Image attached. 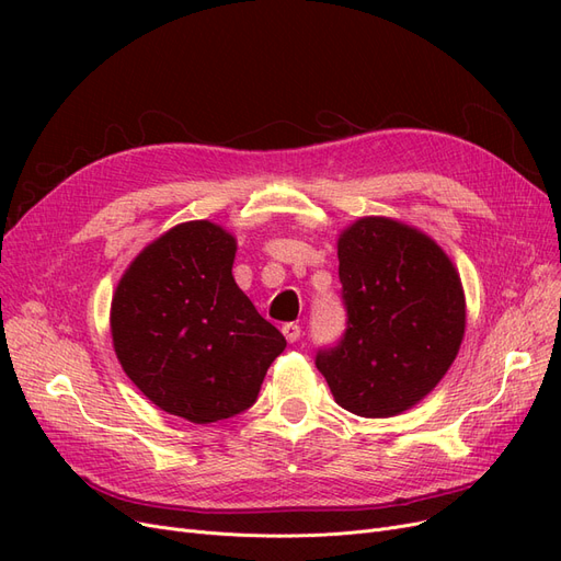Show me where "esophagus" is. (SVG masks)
Masks as SVG:
<instances>
[{"label":"esophagus","instance_id":"esophagus-1","mask_svg":"<svg viewBox=\"0 0 561 561\" xmlns=\"http://www.w3.org/2000/svg\"><path fill=\"white\" fill-rule=\"evenodd\" d=\"M280 330H283V336H285L290 344H295L297 339L301 336V328L297 325V322H285V325H283Z\"/></svg>","mask_w":561,"mask_h":561}]
</instances>
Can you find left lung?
Segmentation results:
<instances>
[{"label":"left lung","instance_id":"obj_1","mask_svg":"<svg viewBox=\"0 0 561 561\" xmlns=\"http://www.w3.org/2000/svg\"><path fill=\"white\" fill-rule=\"evenodd\" d=\"M336 254L346 334L316 367L344 410L396 416L431 393L461 348V276L431 236L390 217L355 219Z\"/></svg>","mask_w":561,"mask_h":561}]
</instances>
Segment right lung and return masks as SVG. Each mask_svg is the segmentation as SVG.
<instances>
[{
  "label": "right lung",
  "mask_w": 561,
  "mask_h": 561,
  "mask_svg": "<svg viewBox=\"0 0 561 561\" xmlns=\"http://www.w3.org/2000/svg\"><path fill=\"white\" fill-rule=\"evenodd\" d=\"M236 239L182 222L130 262L112 297V344L128 379L192 423L231 419L257 400L285 336L233 280Z\"/></svg>",
  "instance_id": "1"
}]
</instances>
